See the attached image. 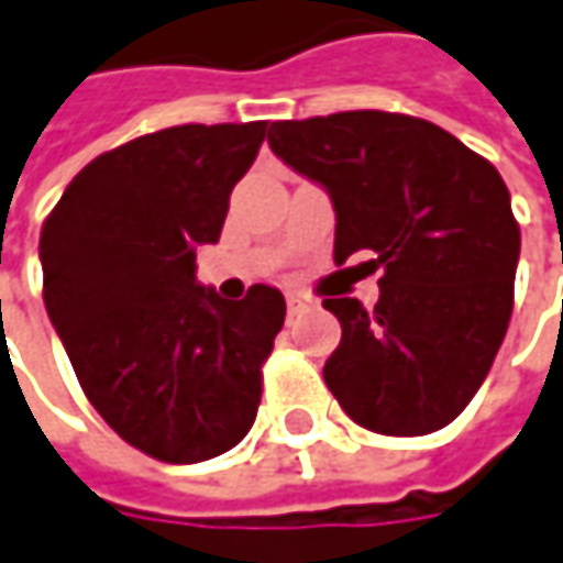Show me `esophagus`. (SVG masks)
<instances>
[{"label": "esophagus", "mask_w": 563, "mask_h": 563, "mask_svg": "<svg viewBox=\"0 0 563 563\" xmlns=\"http://www.w3.org/2000/svg\"><path fill=\"white\" fill-rule=\"evenodd\" d=\"M311 306H314V299H308V296H302V292H289V296H286V308H289V314H302V311H308Z\"/></svg>", "instance_id": "esophagus-1"}]
</instances>
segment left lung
I'll use <instances>...</instances> for the list:
<instances>
[{
    "label": "left lung",
    "instance_id": "left-lung-1",
    "mask_svg": "<svg viewBox=\"0 0 563 563\" xmlns=\"http://www.w3.org/2000/svg\"><path fill=\"white\" fill-rule=\"evenodd\" d=\"M277 157L324 185L333 261L375 252L380 299L330 296L343 336L324 380L378 434L451 426L476 397L514 311L520 227L501 173L451 132L404 112L353 110L274 122Z\"/></svg>",
    "mask_w": 563,
    "mask_h": 563
}]
</instances>
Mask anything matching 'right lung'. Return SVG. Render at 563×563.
Returning <instances> with one entry per match:
<instances>
[{
    "instance_id": "obj_1",
    "label": "right lung",
    "mask_w": 563,
    "mask_h": 563,
    "mask_svg": "<svg viewBox=\"0 0 563 563\" xmlns=\"http://www.w3.org/2000/svg\"><path fill=\"white\" fill-rule=\"evenodd\" d=\"M267 122L176 125L90 159L40 233L43 302L90 406L132 448L201 463L255 422L280 289L230 302L195 280Z\"/></svg>"
}]
</instances>
